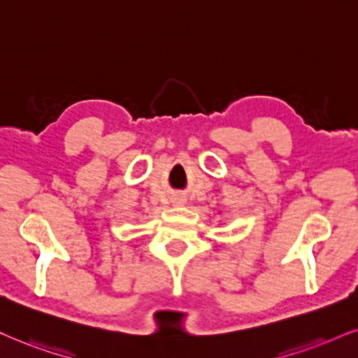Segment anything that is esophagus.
Returning a JSON list of instances; mask_svg holds the SVG:
<instances>
[{
  "label": "esophagus",
  "instance_id": "1",
  "mask_svg": "<svg viewBox=\"0 0 358 358\" xmlns=\"http://www.w3.org/2000/svg\"><path fill=\"white\" fill-rule=\"evenodd\" d=\"M184 202H186V199H184L182 196H174V197H172V204H174V206H182Z\"/></svg>",
  "mask_w": 358,
  "mask_h": 358
}]
</instances>
